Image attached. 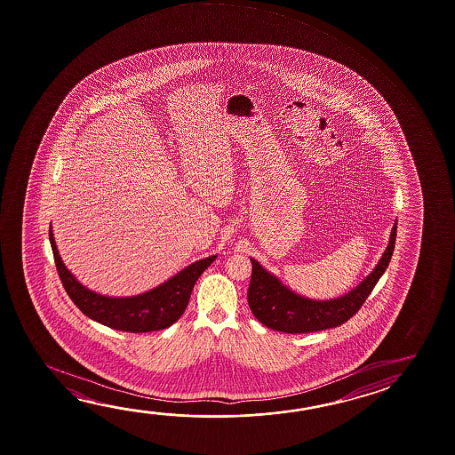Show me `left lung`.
<instances>
[{"label":"left lung","instance_id":"1","mask_svg":"<svg viewBox=\"0 0 455 455\" xmlns=\"http://www.w3.org/2000/svg\"><path fill=\"white\" fill-rule=\"evenodd\" d=\"M396 238L395 222L386 252L379 263L355 289L339 299L317 301L301 297L287 289L275 275L268 273L257 260L252 261V275L247 291L251 311L265 327L283 333H311L338 327L349 321L370 297L380 275L387 269Z\"/></svg>","mask_w":455,"mask_h":455}]
</instances>
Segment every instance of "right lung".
<instances>
[{"mask_svg": "<svg viewBox=\"0 0 455 455\" xmlns=\"http://www.w3.org/2000/svg\"><path fill=\"white\" fill-rule=\"evenodd\" d=\"M49 239L61 283L73 303L90 319L100 322L106 327L130 333L164 330L178 321L186 311L195 283L217 257L211 255L208 259L195 261L178 275H172L166 283L146 293L116 299L89 291L68 271L55 246L52 227L49 230Z\"/></svg>", "mask_w": 455, "mask_h": 455, "instance_id": "add662e5", "label": "right lung"}]
</instances>
